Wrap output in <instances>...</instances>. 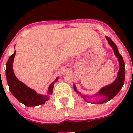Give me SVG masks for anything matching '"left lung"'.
Here are the masks:
<instances>
[{
	"label": "left lung",
	"mask_w": 133,
	"mask_h": 133,
	"mask_svg": "<svg viewBox=\"0 0 133 133\" xmlns=\"http://www.w3.org/2000/svg\"><path fill=\"white\" fill-rule=\"evenodd\" d=\"M106 39L108 40V43L110 45V46L112 47L115 56H116V58L118 60L119 64H120V69H119L118 72L117 77L115 79V81H114L112 84H109V85H106V86L105 87H103L102 88L100 89V90L99 91V92H98V93L95 95V96H98V95H100V96H103L102 99H101V100H99L98 102H96V104H104V103L109 101V100H111V99L113 98L118 93L124 84L125 75V63L124 62V60H123L122 57V55L120 54V53H119L117 46H116V44H115L113 42L111 41V38L106 37ZM73 88H74L75 91L77 92L79 95H80L81 97L82 98H84V100L88 102V96L82 95V94L80 93V92L78 91L75 84H73Z\"/></svg>",
	"instance_id": "obj_1"
}]
</instances>
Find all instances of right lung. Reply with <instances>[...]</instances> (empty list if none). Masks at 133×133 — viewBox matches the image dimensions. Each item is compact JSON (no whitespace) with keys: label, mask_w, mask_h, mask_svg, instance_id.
I'll return each instance as SVG.
<instances>
[{"label":"right lung","mask_w":133,"mask_h":133,"mask_svg":"<svg viewBox=\"0 0 133 133\" xmlns=\"http://www.w3.org/2000/svg\"><path fill=\"white\" fill-rule=\"evenodd\" d=\"M15 56V51L9 57L6 64V75L11 92L20 102L26 106H38L44 104L49 99V95L53 93V85L55 82L58 81V77H57L55 80L50 84L48 88L47 95H43L37 93L35 91L25 85L23 82L18 80L16 77L13 70V63Z\"/></svg>","instance_id":"right-lung-1"}]
</instances>
